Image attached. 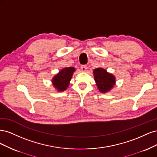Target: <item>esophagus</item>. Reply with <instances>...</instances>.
Instances as JSON below:
<instances>
[{"label": "esophagus", "instance_id": "34e87169", "mask_svg": "<svg viewBox=\"0 0 157 157\" xmlns=\"http://www.w3.org/2000/svg\"><path fill=\"white\" fill-rule=\"evenodd\" d=\"M86 69H87V67H86V65H81V70L82 71H85L86 70Z\"/></svg>", "mask_w": 157, "mask_h": 157}]
</instances>
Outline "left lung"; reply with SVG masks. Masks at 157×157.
Returning <instances> with one entry per match:
<instances>
[{"label": "left lung", "mask_w": 157, "mask_h": 157, "mask_svg": "<svg viewBox=\"0 0 157 157\" xmlns=\"http://www.w3.org/2000/svg\"><path fill=\"white\" fill-rule=\"evenodd\" d=\"M95 81L99 91L105 93L110 90L115 83V78L112 74L108 73L106 70L97 68L94 70Z\"/></svg>", "instance_id": "obj_1"}]
</instances>
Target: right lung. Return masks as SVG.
I'll use <instances>...</instances> for the list:
<instances>
[{"label": "right lung", "instance_id": "obj_1", "mask_svg": "<svg viewBox=\"0 0 157 157\" xmlns=\"http://www.w3.org/2000/svg\"><path fill=\"white\" fill-rule=\"evenodd\" d=\"M75 71L74 67H66L59 71V73L54 77L52 82L58 91H64L67 89Z\"/></svg>", "mask_w": 157, "mask_h": 157}]
</instances>
